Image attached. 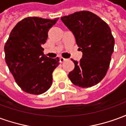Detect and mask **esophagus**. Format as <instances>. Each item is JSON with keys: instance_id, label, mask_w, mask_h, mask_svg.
<instances>
[{"instance_id": "obj_1", "label": "esophagus", "mask_w": 126, "mask_h": 126, "mask_svg": "<svg viewBox=\"0 0 126 126\" xmlns=\"http://www.w3.org/2000/svg\"><path fill=\"white\" fill-rule=\"evenodd\" d=\"M65 60H66L65 59H64V58H63V57H61L60 59H59L60 63H63V62H64V61H65Z\"/></svg>"}]
</instances>
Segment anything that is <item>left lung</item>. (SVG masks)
Returning a JSON list of instances; mask_svg holds the SVG:
<instances>
[{
	"mask_svg": "<svg viewBox=\"0 0 126 126\" xmlns=\"http://www.w3.org/2000/svg\"><path fill=\"white\" fill-rule=\"evenodd\" d=\"M61 21L74 33L82 52L79 61L69 73L71 82L82 88L92 87L105 76L114 50L115 40L108 24L93 13L82 11L64 16Z\"/></svg>",
	"mask_w": 126,
	"mask_h": 126,
	"instance_id": "1",
	"label": "left lung"
}]
</instances>
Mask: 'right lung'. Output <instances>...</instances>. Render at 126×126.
<instances>
[{"instance_id":"obj_1","label":"right lung","mask_w":126,"mask_h":126,"mask_svg":"<svg viewBox=\"0 0 126 126\" xmlns=\"http://www.w3.org/2000/svg\"><path fill=\"white\" fill-rule=\"evenodd\" d=\"M58 19L25 18L13 28L5 43L6 63L16 83L26 93L41 94L52 85V74L59 65V59L47 57L42 44Z\"/></svg>"}]
</instances>
